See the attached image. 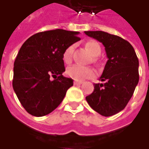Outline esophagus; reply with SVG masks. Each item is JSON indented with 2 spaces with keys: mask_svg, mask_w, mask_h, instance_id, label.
Instances as JSON below:
<instances>
[{
  "mask_svg": "<svg viewBox=\"0 0 149 149\" xmlns=\"http://www.w3.org/2000/svg\"><path fill=\"white\" fill-rule=\"evenodd\" d=\"M82 81H74V85L76 86H78V85H81L82 84Z\"/></svg>",
  "mask_w": 149,
  "mask_h": 149,
  "instance_id": "34e87169",
  "label": "esophagus"
}]
</instances>
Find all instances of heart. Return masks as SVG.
<instances>
[{"instance_id":"1","label":"heart","mask_w":149,"mask_h":149,"mask_svg":"<svg viewBox=\"0 0 149 149\" xmlns=\"http://www.w3.org/2000/svg\"><path fill=\"white\" fill-rule=\"evenodd\" d=\"M86 48L92 54L93 56H98L101 53L100 45L95 41H89L86 44ZM74 50V45H70L67 48L63 54V59L65 63H70L72 59V54ZM67 75L74 79L76 81H84L86 79H89L95 76V70L90 68V67L82 66L79 64H75L72 66L68 67L67 68Z\"/></svg>"}]
</instances>
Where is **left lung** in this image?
Instances as JSON below:
<instances>
[{"label": "left lung", "instance_id": "1", "mask_svg": "<svg viewBox=\"0 0 149 149\" xmlns=\"http://www.w3.org/2000/svg\"><path fill=\"white\" fill-rule=\"evenodd\" d=\"M85 33L101 42L109 60L100 77L104 83L94 84V91L86 97L89 105L104 117L125 109L139 82V59L133 46L120 36L102 31Z\"/></svg>", "mask_w": 149, "mask_h": 149}]
</instances>
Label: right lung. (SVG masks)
I'll use <instances>...</instances> for the list:
<instances>
[{"label": "right lung", "instance_id": "right-lung-1", "mask_svg": "<svg viewBox=\"0 0 149 149\" xmlns=\"http://www.w3.org/2000/svg\"><path fill=\"white\" fill-rule=\"evenodd\" d=\"M79 33L63 29L38 32L21 46L14 63L13 88L29 114L42 117L53 112L73 86L72 79L62 75L63 54L81 40Z\"/></svg>", "mask_w": 149, "mask_h": 149}]
</instances>
